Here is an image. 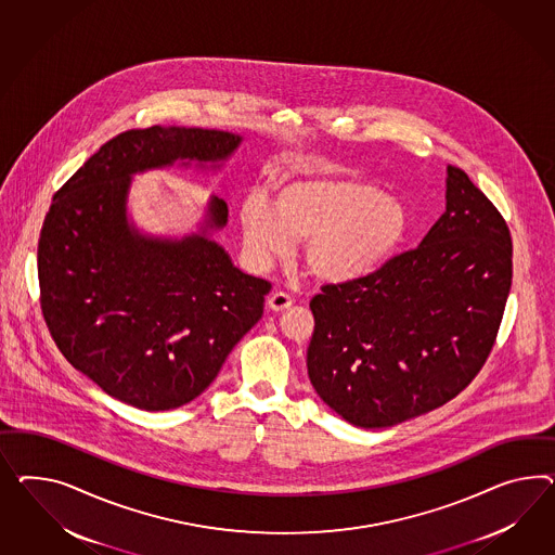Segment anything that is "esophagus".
<instances>
[{"label":"esophagus","mask_w":555,"mask_h":555,"mask_svg":"<svg viewBox=\"0 0 555 555\" xmlns=\"http://www.w3.org/2000/svg\"><path fill=\"white\" fill-rule=\"evenodd\" d=\"M293 305V299L286 295V293H283V291H276V293H272L269 297V309L270 311H285V309H288Z\"/></svg>","instance_id":"obj_1"}]
</instances>
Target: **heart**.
<instances>
[{"mask_svg":"<svg viewBox=\"0 0 555 555\" xmlns=\"http://www.w3.org/2000/svg\"><path fill=\"white\" fill-rule=\"evenodd\" d=\"M240 225L258 264L285 258L305 240L302 258L311 274L345 285L390 262L410 232V211L372 181L317 167L281 181L274 202L260 194L246 197Z\"/></svg>","mask_w":555,"mask_h":555,"instance_id":"heart-1","label":"heart"}]
</instances>
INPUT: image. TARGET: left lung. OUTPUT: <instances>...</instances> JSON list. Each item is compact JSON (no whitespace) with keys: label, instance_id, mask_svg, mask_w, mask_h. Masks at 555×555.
Returning <instances> with one entry per match:
<instances>
[{"label":"left lung","instance_id":"8db88e82","mask_svg":"<svg viewBox=\"0 0 555 555\" xmlns=\"http://www.w3.org/2000/svg\"><path fill=\"white\" fill-rule=\"evenodd\" d=\"M509 228L463 169L418 248L311 299L307 370L319 398L360 428H386L465 390L493 349L513 279Z\"/></svg>","mask_w":555,"mask_h":555}]
</instances>
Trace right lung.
Masks as SVG:
<instances>
[{
    "label": "right lung",
    "mask_w": 555,
    "mask_h": 555,
    "mask_svg": "<svg viewBox=\"0 0 555 555\" xmlns=\"http://www.w3.org/2000/svg\"><path fill=\"white\" fill-rule=\"evenodd\" d=\"M242 137L195 127L131 129L106 141L54 195L38 242L40 305L62 356L99 388L147 412L192 402L264 311L270 283L210 238L228 222L211 195L199 232L143 236L127 218L131 178L181 162L220 167Z\"/></svg>",
    "instance_id": "obj_1"
}]
</instances>
